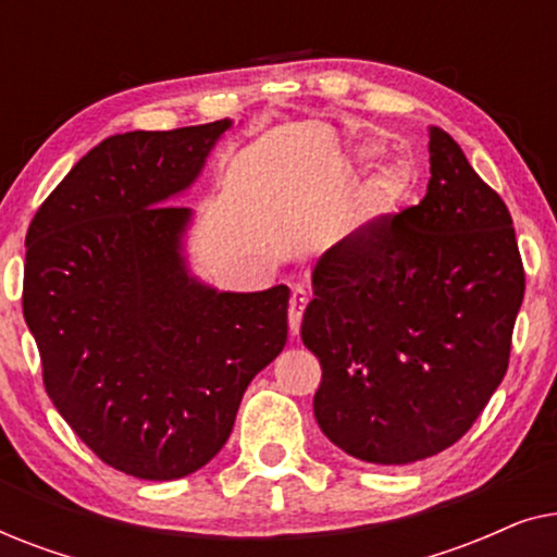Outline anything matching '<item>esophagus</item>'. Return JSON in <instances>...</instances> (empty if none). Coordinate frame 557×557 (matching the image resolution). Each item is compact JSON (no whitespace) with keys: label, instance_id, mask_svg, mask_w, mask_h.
I'll return each mask as SVG.
<instances>
[{"label":"esophagus","instance_id":"esophagus-1","mask_svg":"<svg viewBox=\"0 0 557 557\" xmlns=\"http://www.w3.org/2000/svg\"><path fill=\"white\" fill-rule=\"evenodd\" d=\"M304 309H307V292L296 286L292 292V301H288V332H292V337L299 334Z\"/></svg>","mask_w":557,"mask_h":557}]
</instances>
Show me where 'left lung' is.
I'll list each match as a JSON object with an SVG mask.
<instances>
[{
    "mask_svg": "<svg viewBox=\"0 0 557 557\" xmlns=\"http://www.w3.org/2000/svg\"><path fill=\"white\" fill-rule=\"evenodd\" d=\"M418 205L342 238L311 271L301 339L322 364L314 416L355 459L454 446L509 364L524 269L507 205L444 128Z\"/></svg>",
    "mask_w": 557,
    "mask_h": 557,
    "instance_id": "1",
    "label": "left lung"
}]
</instances>
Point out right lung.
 <instances>
[{
	"mask_svg": "<svg viewBox=\"0 0 557 557\" xmlns=\"http://www.w3.org/2000/svg\"><path fill=\"white\" fill-rule=\"evenodd\" d=\"M220 119L109 136L27 231L22 311L42 383L78 438L124 474L170 482L231 436L250 380L286 345L288 288L218 294L185 273L189 210Z\"/></svg>",
	"mask_w": 557,
	"mask_h": 557,
	"instance_id": "add662e5",
	"label": "right lung"
}]
</instances>
